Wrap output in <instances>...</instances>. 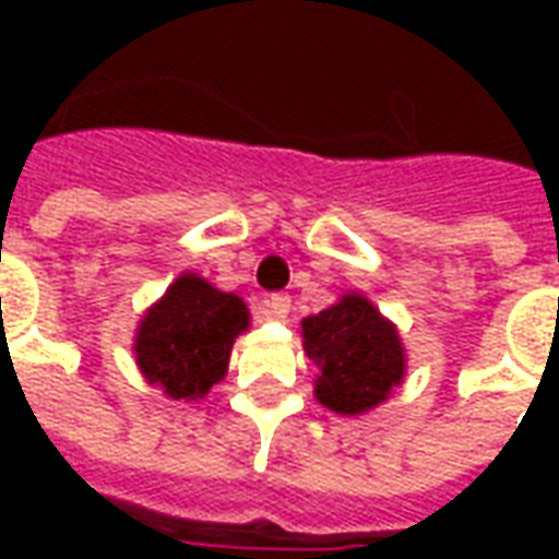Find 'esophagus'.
Instances as JSON below:
<instances>
[{"label": "esophagus", "mask_w": 559, "mask_h": 559, "mask_svg": "<svg viewBox=\"0 0 559 559\" xmlns=\"http://www.w3.org/2000/svg\"><path fill=\"white\" fill-rule=\"evenodd\" d=\"M266 311L275 320H284V317L290 314V296H284V293H272L266 296Z\"/></svg>", "instance_id": "obj_1"}]
</instances>
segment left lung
Listing matches in <instances>:
<instances>
[{
  "label": "left lung",
  "mask_w": 559,
  "mask_h": 559,
  "mask_svg": "<svg viewBox=\"0 0 559 559\" xmlns=\"http://www.w3.org/2000/svg\"><path fill=\"white\" fill-rule=\"evenodd\" d=\"M302 338L317 365V401L341 416L368 413L404 380L399 329L362 293H347L326 311L305 317Z\"/></svg>",
  "instance_id": "8db88e82"
}]
</instances>
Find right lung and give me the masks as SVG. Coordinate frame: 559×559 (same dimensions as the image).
Here are the masks:
<instances>
[{
  "label": "right lung",
  "mask_w": 559,
  "mask_h": 559,
  "mask_svg": "<svg viewBox=\"0 0 559 559\" xmlns=\"http://www.w3.org/2000/svg\"><path fill=\"white\" fill-rule=\"evenodd\" d=\"M245 329L248 308L239 296L182 272L140 320V371L173 401L203 399L227 374L233 341Z\"/></svg>",
  "instance_id": "obj_1"
}]
</instances>
